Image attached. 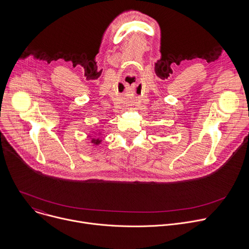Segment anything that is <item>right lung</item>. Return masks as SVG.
<instances>
[{"mask_svg":"<svg viewBox=\"0 0 249 249\" xmlns=\"http://www.w3.org/2000/svg\"><path fill=\"white\" fill-rule=\"evenodd\" d=\"M90 142H91V144H93L94 146H97V145H99L101 143V140L97 137V138H92Z\"/></svg>","mask_w":249,"mask_h":249,"instance_id":"1","label":"right lung"}]
</instances>
